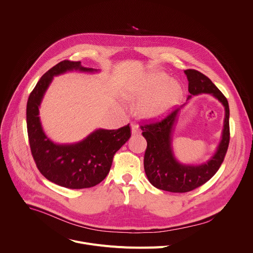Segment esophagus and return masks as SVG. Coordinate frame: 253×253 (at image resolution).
I'll return each instance as SVG.
<instances>
[{"label":"esophagus","mask_w":253,"mask_h":253,"mask_svg":"<svg viewBox=\"0 0 253 253\" xmlns=\"http://www.w3.org/2000/svg\"><path fill=\"white\" fill-rule=\"evenodd\" d=\"M131 132L132 134H138L140 132V129H139V126L137 124H131Z\"/></svg>","instance_id":"1"}]
</instances>
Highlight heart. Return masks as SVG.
I'll return each instance as SVG.
<instances>
[{"instance_id": "b5f03b06", "label": "heart", "mask_w": 253, "mask_h": 253, "mask_svg": "<svg viewBox=\"0 0 253 253\" xmlns=\"http://www.w3.org/2000/svg\"><path fill=\"white\" fill-rule=\"evenodd\" d=\"M183 90L176 80H169L161 72L151 74L145 81L133 87L127 97L139 101L137 111L144 119H158L168 114L182 98Z\"/></svg>"}]
</instances>
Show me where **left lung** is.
<instances>
[{"instance_id": "8db88e82", "label": "left lung", "mask_w": 253, "mask_h": 253, "mask_svg": "<svg viewBox=\"0 0 253 253\" xmlns=\"http://www.w3.org/2000/svg\"><path fill=\"white\" fill-rule=\"evenodd\" d=\"M188 80V91L192 96L209 94L217 99L224 107L225 117L221 140L215 153L204 163L184 164L179 162L173 152L172 134L182 107L180 106L166 118L159 122L141 126L143 137L147 141V148L144 155V169L149 182L156 188L184 193L191 191L204 183L217 172L222 164L229 144V106L227 99L211 80L200 72L188 69L184 71Z\"/></svg>"}]
</instances>
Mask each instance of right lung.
Wrapping results in <instances>:
<instances>
[{
    "mask_svg": "<svg viewBox=\"0 0 253 253\" xmlns=\"http://www.w3.org/2000/svg\"><path fill=\"white\" fill-rule=\"evenodd\" d=\"M70 71L95 73L81 62L62 61L42 76L29 96L27 129L31 152L39 171L49 181L70 189H83L99 184L109 173L115 153L131 136L129 124L117 130L97 129L83 140L71 144L53 142L44 132L39 108L55 76Z\"/></svg>",
    "mask_w": 253,
    "mask_h": 253,
    "instance_id": "obj_1",
    "label": "right lung"
}]
</instances>
